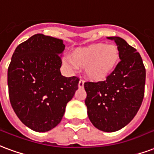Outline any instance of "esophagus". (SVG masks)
Here are the masks:
<instances>
[{"instance_id": "obj_1", "label": "esophagus", "mask_w": 154, "mask_h": 154, "mask_svg": "<svg viewBox=\"0 0 154 154\" xmlns=\"http://www.w3.org/2000/svg\"><path fill=\"white\" fill-rule=\"evenodd\" d=\"M78 87L80 89H82L84 87V82H83V80L79 81V82H78Z\"/></svg>"}]
</instances>
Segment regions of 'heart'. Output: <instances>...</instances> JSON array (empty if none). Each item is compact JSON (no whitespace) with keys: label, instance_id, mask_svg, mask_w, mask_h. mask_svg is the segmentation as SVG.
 Here are the masks:
<instances>
[{"label":"heart","instance_id":"heart-1","mask_svg":"<svg viewBox=\"0 0 154 154\" xmlns=\"http://www.w3.org/2000/svg\"><path fill=\"white\" fill-rule=\"evenodd\" d=\"M119 59L120 53L115 45L95 43L75 49L71 58L64 60V64L71 69L84 68L86 78L97 82L106 80L112 74Z\"/></svg>","mask_w":154,"mask_h":154}]
</instances>
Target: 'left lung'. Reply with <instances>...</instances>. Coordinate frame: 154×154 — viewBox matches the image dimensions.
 <instances>
[{
    "instance_id": "8db88e82",
    "label": "left lung",
    "mask_w": 154,
    "mask_h": 154,
    "mask_svg": "<svg viewBox=\"0 0 154 154\" xmlns=\"http://www.w3.org/2000/svg\"><path fill=\"white\" fill-rule=\"evenodd\" d=\"M121 61L106 81L84 83L89 119L97 129L114 132L134 118L144 99L145 68L140 54L122 38L110 36Z\"/></svg>"
}]
</instances>
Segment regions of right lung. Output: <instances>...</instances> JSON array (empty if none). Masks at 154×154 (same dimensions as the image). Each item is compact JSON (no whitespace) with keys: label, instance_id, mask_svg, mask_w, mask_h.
Segmentation results:
<instances>
[{"label":"right lung","instance_id":"add662e5","mask_svg":"<svg viewBox=\"0 0 154 154\" xmlns=\"http://www.w3.org/2000/svg\"><path fill=\"white\" fill-rule=\"evenodd\" d=\"M64 48L63 40L39 33L19 44L11 58L10 103L19 120L35 131H48L60 123L78 89V77L60 72Z\"/></svg>","mask_w":154,"mask_h":154}]
</instances>
